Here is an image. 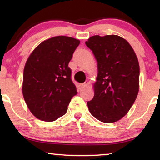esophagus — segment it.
<instances>
[{
  "instance_id": "34e87169",
  "label": "esophagus",
  "mask_w": 160,
  "mask_h": 160,
  "mask_svg": "<svg viewBox=\"0 0 160 160\" xmlns=\"http://www.w3.org/2000/svg\"><path fill=\"white\" fill-rule=\"evenodd\" d=\"M88 83H89V82H88V81H85V82L81 83L80 85V88H85V86H87V85H88Z\"/></svg>"
}]
</instances>
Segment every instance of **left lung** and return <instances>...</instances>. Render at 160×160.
<instances>
[{"mask_svg":"<svg viewBox=\"0 0 160 160\" xmlns=\"http://www.w3.org/2000/svg\"><path fill=\"white\" fill-rule=\"evenodd\" d=\"M85 44L98 67L94 95L87 102L89 111L102 122H116L128 113L138 94L137 56L129 43L117 35H95Z\"/></svg>","mask_w":160,"mask_h":160,"instance_id":"left-lung-1","label":"left lung"}]
</instances>
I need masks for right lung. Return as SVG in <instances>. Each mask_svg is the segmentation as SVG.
Returning a JSON list of instances; mask_svg holds the SVG:
<instances>
[{
    "label": "right lung",
    "mask_w": 160,
    "mask_h": 160,
    "mask_svg": "<svg viewBox=\"0 0 160 160\" xmlns=\"http://www.w3.org/2000/svg\"><path fill=\"white\" fill-rule=\"evenodd\" d=\"M79 44V40L72 37H52L29 56L24 68L22 94L29 109L40 120L53 121L63 116L77 94L68 63Z\"/></svg>",
    "instance_id": "right-lung-1"
}]
</instances>
